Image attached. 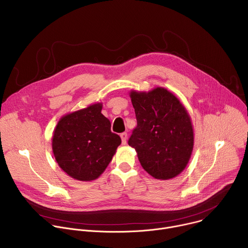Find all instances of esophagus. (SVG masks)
Segmentation results:
<instances>
[{"label":"esophagus","mask_w":248,"mask_h":248,"mask_svg":"<svg viewBox=\"0 0 248 248\" xmlns=\"http://www.w3.org/2000/svg\"><path fill=\"white\" fill-rule=\"evenodd\" d=\"M121 138H122V142L123 144H125L127 141V133L126 132H123L121 133Z\"/></svg>","instance_id":"34e87169"}]
</instances>
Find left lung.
I'll return each instance as SVG.
<instances>
[{
	"instance_id": "1",
	"label": "left lung",
	"mask_w": 248,
	"mask_h": 248,
	"mask_svg": "<svg viewBox=\"0 0 248 248\" xmlns=\"http://www.w3.org/2000/svg\"><path fill=\"white\" fill-rule=\"evenodd\" d=\"M137 126L128 145L142 168L156 180L178 176L187 166L194 145L191 118L180 99L163 87L129 92Z\"/></svg>"
}]
</instances>
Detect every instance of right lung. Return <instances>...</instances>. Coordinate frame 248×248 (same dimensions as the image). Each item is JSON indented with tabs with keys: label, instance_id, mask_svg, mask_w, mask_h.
<instances>
[{
	"label": "right lung",
	"instance_id": "add662e5",
	"mask_svg": "<svg viewBox=\"0 0 248 248\" xmlns=\"http://www.w3.org/2000/svg\"><path fill=\"white\" fill-rule=\"evenodd\" d=\"M102 103L62 116L53 132L52 149L60 168L73 178L91 182L104 172L122 143L102 113Z\"/></svg>",
	"mask_w": 248,
	"mask_h": 248
}]
</instances>
